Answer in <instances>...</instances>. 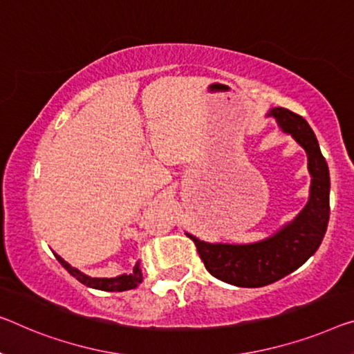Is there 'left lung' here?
Masks as SVG:
<instances>
[{"label": "left lung", "instance_id": "1", "mask_svg": "<svg viewBox=\"0 0 354 354\" xmlns=\"http://www.w3.org/2000/svg\"><path fill=\"white\" fill-rule=\"evenodd\" d=\"M268 115L274 117L281 131L291 134L306 150L312 177L310 196L295 220L264 241L243 245L209 243L187 234L193 239L205 269L234 286L259 288L283 279L317 252L328 230L330 178L317 136L301 115L285 107L270 109Z\"/></svg>", "mask_w": 354, "mask_h": 354}]
</instances>
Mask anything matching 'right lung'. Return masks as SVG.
Segmentation results:
<instances>
[{"label":"right lung","instance_id":"right-lung-1","mask_svg":"<svg viewBox=\"0 0 354 354\" xmlns=\"http://www.w3.org/2000/svg\"><path fill=\"white\" fill-rule=\"evenodd\" d=\"M55 258L58 259V263L69 272L71 275L75 277V279L80 281V283H84L90 288H95V290L127 291V290H133V288H138L140 283H142V270H140L139 263L134 266V269L129 275L123 274V275L113 277V279H93V277L85 275L84 272H80L79 269L71 268V264H68L62 257H58L57 253H55Z\"/></svg>","mask_w":354,"mask_h":354}]
</instances>
